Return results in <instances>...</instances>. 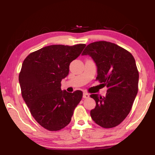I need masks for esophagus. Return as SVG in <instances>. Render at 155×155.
<instances>
[{"instance_id": "obj_1", "label": "esophagus", "mask_w": 155, "mask_h": 155, "mask_svg": "<svg viewBox=\"0 0 155 155\" xmlns=\"http://www.w3.org/2000/svg\"><path fill=\"white\" fill-rule=\"evenodd\" d=\"M89 97H90V94H89L88 93H87V92L83 93V98L87 99V98H89Z\"/></svg>"}]
</instances>
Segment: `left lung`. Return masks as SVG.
Here are the masks:
<instances>
[{"label":"left lung","mask_w":155,"mask_h":155,"mask_svg":"<svg viewBox=\"0 0 155 155\" xmlns=\"http://www.w3.org/2000/svg\"><path fill=\"white\" fill-rule=\"evenodd\" d=\"M82 55H90L96 63V80L108 88L105 97L90 95L96 101L90 116L97 125L111 128L130 113L138 91L139 73L130 52L106 41L88 44Z\"/></svg>","instance_id":"left-lung-1"}]
</instances>
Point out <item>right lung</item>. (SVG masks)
<instances>
[{"label":"right lung","instance_id":"obj_1","mask_svg":"<svg viewBox=\"0 0 155 155\" xmlns=\"http://www.w3.org/2000/svg\"><path fill=\"white\" fill-rule=\"evenodd\" d=\"M85 46H45L23 61L19 74L22 98L36 121L46 130L58 131L68 126L81 101L82 91H62L61 82L68 75L70 63Z\"/></svg>","mask_w":155,"mask_h":155}]
</instances>
